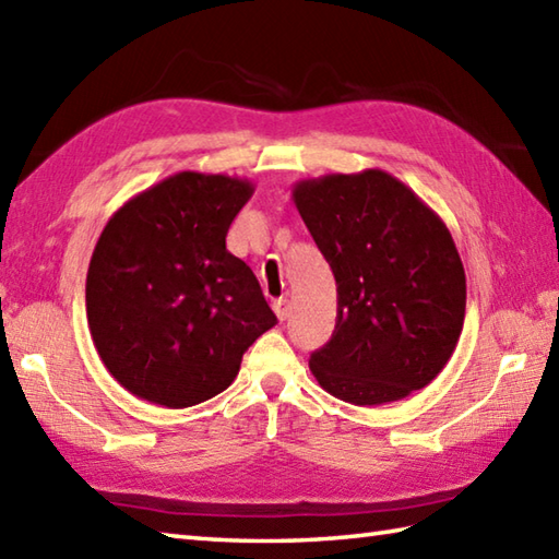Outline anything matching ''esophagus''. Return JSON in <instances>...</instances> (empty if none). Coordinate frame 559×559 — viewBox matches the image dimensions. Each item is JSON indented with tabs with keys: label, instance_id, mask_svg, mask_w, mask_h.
I'll return each mask as SVG.
<instances>
[{
	"label": "esophagus",
	"instance_id": "esophagus-1",
	"mask_svg": "<svg viewBox=\"0 0 559 559\" xmlns=\"http://www.w3.org/2000/svg\"><path fill=\"white\" fill-rule=\"evenodd\" d=\"M273 312H276V317L281 319V322H283V319H288L290 317V310H293V307H290V300L288 298H278V300H273Z\"/></svg>",
	"mask_w": 559,
	"mask_h": 559
}]
</instances>
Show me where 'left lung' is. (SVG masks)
<instances>
[{
  "instance_id": "8db88e82",
  "label": "left lung",
  "mask_w": 559,
  "mask_h": 559,
  "mask_svg": "<svg viewBox=\"0 0 559 559\" xmlns=\"http://www.w3.org/2000/svg\"><path fill=\"white\" fill-rule=\"evenodd\" d=\"M293 201L338 293L334 336L310 358L317 382L355 406L430 384L466 314V273L444 221L377 168L300 180Z\"/></svg>"
}]
</instances>
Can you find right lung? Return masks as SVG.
I'll return each instance as SVG.
<instances>
[{
  "label": "right lung",
  "instance_id": "1",
  "mask_svg": "<svg viewBox=\"0 0 559 559\" xmlns=\"http://www.w3.org/2000/svg\"><path fill=\"white\" fill-rule=\"evenodd\" d=\"M252 194L242 177L182 170L103 228L86 276L88 329L129 394L165 408L209 401L276 324L252 269L225 249Z\"/></svg>",
  "mask_w": 559,
  "mask_h": 559
}]
</instances>
